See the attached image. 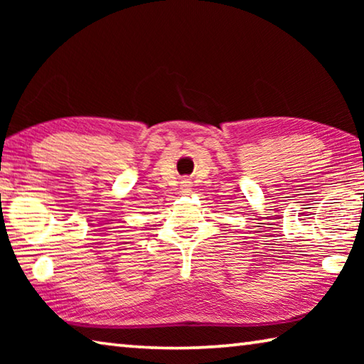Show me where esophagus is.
Wrapping results in <instances>:
<instances>
[{"instance_id": "34e87169", "label": "esophagus", "mask_w": 364, "mask_h": 364, "mask_svg": "<svg viewBox=\"0 0 364 364\" xmlns=\"http://www.w3.org/2000/svg\"><path fill=\"white\" fill-rule=\"evenodd\" d=\"M186 183H188V181H186Z\"/></svg>"}]
</instances>
